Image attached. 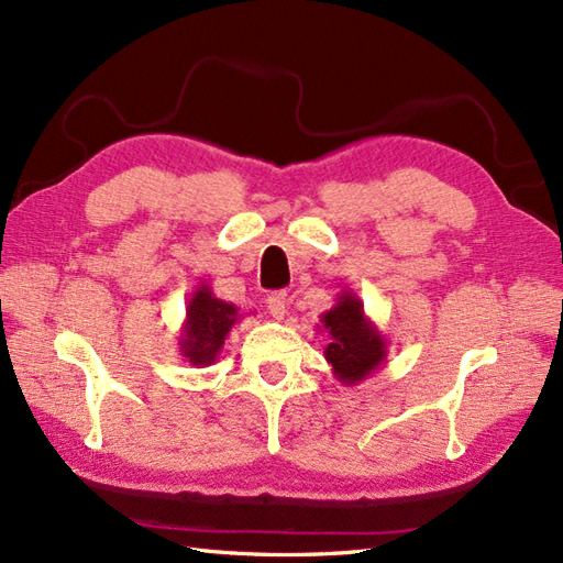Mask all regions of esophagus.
Here are the masks:
<instances>
[{
  "label": "esophagus",
  "instance_id": "obj_1",
  "mask_svg": "<svg viewBox=\"0 0 563 563\" xmlns=\"http://www.w3.org/2000/svg\"><path fill=\"white\" fill-rule=\"evenodd\" d=\"M266 309H268V313L273 316V319H285V313H287V292H273V295H268L266 297Z\"/></svg>",
  "mask_w": 563,
  "mask_h": 563
}]
</instances>
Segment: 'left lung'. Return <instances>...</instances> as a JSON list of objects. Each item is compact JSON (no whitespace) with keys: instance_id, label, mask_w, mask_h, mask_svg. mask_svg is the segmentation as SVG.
Returning a JSON list of instances; mask_svg holds the SVG:
<instances>
[{"instance_id":"obj_1","label":"left lung","mask_w":563,"mask_h":563,"mask_svg":"<svg viewBox=\"0 0 563 563\" xmlns=\"http://www.w3.org/2000/svg\"><path fill=\"white\" fill-rule=\"evenodd\" d=\"M319 328L330 338L323 350L325 362L342 385H358L383 366L387 340L354 292H340L335 305L321 313Z\"/></svg>"}]
</instances>
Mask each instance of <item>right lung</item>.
I'll return each instance as SVG.
<instances>
[{"instance_id": "add662e5", "label": "right lung", "mask_w": 563, "mask_h": 563, "mask_svg": "<svg viewBox=\"0 0 563 563\" xmlns=\"http://www.w3.org/2000/svg\"><path fill=\"white\" fill-rule=\"evenodd\" d=\"M240 309L211 292L207 283H199L187 299L185 321L178 338V352L195 368L211 366L219 358L223 342L238 321Z\"/></svg>"}]
</instances>
